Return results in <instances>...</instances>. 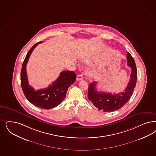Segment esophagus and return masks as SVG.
<instances>
[{"label": "esophagus", "instance_id": "34e87169", "mask_svg": "<svg viewBox=\"0 0 156 156\" xmlns=\"http://www.w3.org/2000/svg\"><path fill=\"white\" fill-rule=\"evenodd\" d=\"M83 79V74H78L76 76V80L77 81H80Z\"/></svg>", "mask_w": 156, "mask_h": 156}]
</instances>
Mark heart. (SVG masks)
Masks as SVG:
<instances>
[{"label": "heart", "instance_id": "1", "mask_svg": "<svg viewBox=\"0 0 156 156\" xmlns=\"http://www.w3.org/2000/svg\"><path fill=\"white\" fill-rule=\"evenodd\" d=\"M86 62H87L88 61L86 60ZM89 75L91 76V77L96 78L100 74V71L96 68H94V69H91V70L89 71Z\"/></svg>", "mask_w": 156, "mask_h": 156}]
</instances>
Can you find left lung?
Returning a JSON list of instances; mask_svg holds the SVG:
<instances>
[{"label":"left lung","instance_id":"left-lung-1","mask_svg":"<svg viewBox=\"0 0 156 156\" xmlns=\"http://www.w3.org/2000/svg\"><path fill=\"white\" fill-rule=\"evenodd\" d=\"M127 65L131 69L130 80L123 92L118 94H111L107 92H100L96 89L97 82L90 83L88 89V98L99 111L112 112L123 107L131 97L137 80V70L134 59L127 53Z\"/></svg>","mask_w":156,"mask_h":156}]
</instances>
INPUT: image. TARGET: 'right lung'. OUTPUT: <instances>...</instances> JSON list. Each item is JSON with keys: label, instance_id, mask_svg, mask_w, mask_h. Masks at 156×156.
I'll return each mask as SVG.
<instances>
[{"label": "right lung", "instance_id": "1", "mask_svg": "<svg viewBox=\"0 0 156 156\" xmlns=\"http://www.w3.org/2000/svg\"><path fill=\"white\" fill-rule=\"evenodd\" d=\"M34 44L29 51L22 66L21 83L23 92L27 100L33 105L40 108L49 109L55 107L62 102L66 96L68 88L76 80V76L74 71H64L60 73L56 81L44 89L35 90L28 83L26 67L33 51L38 44Z\"/></svg>", "mask_w": 156, "mask_h": 156}]
</instances>
